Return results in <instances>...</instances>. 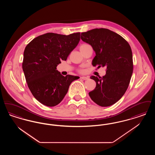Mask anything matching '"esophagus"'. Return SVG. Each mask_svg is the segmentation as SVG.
Instances as JSON below:
<instances>
[{"label":"esophagus","mask_w":155,"mask_h":155,"mask_svg":"<svg viewBox=\"0 0 155 155\" xmlns=\"http://www.w3.org/2000/svg\"><path fill=\"white\" fill-rule=\"evenodd\" d=\"M80 78L83 80H87L88 79V77H81Z\"/></svg>","instance_id":"34e87169"}]
</instances>
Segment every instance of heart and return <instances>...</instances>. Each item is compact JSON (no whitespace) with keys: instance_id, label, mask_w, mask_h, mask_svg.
<instances>
[{"instance_id":"obj_1","label":"heart","mask_w":155,"mask_h":155,"mask_svg":"<svg viewBox=\"0 0 155 155\" xmlns=\"http://www.w3.org/2000/svg\"><path fill=\"white\" fill-rule=\"evenodd\" d=\"M85 45H87V44L82 45H81V46H85Z\"/></svg>"}]
</instances>
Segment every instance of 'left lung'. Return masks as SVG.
Wrapping results in <instances>:
<instances>
[{
  "mask_svg": "<svg viewBox=\"0 0 155 155\" xmlns=\"http://www.w3.org/2000/svg\"><path fill=\"white\" fill-rule=\"evenodd\" d=\"M81 39L95 52L92 65L107 68L103 77H91L96 85L89 95L99 106H110L121 98L129 85L133 71L131 48L123 37L106 28L82 32Z\"/></svg>",
  "mask_w": 155,
  "mask_h": 155,
  "instance_id": "1",
  "label": "left lung"
}]
</instances>
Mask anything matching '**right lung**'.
I'll return each mask as SVG.
<instances>
[{"instance_id":"add662e5","label":"right lung","mask_w":155,"mask_h":155,"mask_svg":"<svg viewBox=\"0 0 155 155\" xmlns=\"http://www.w3.org/2000/svg\"><path fill=\"white\" fill-rule=\"evenodd\" d=\"M80 32L68 35L46 33L31 41L25 48L22 70L34 97L46 106L61 102L78 76L60 74L56 67L78 44Z\"/></svg>"}]
</instances>
